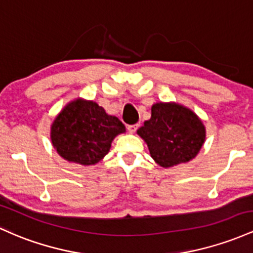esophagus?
<instances>
[{
    "label": "esophagus",
    "mask_w": 253,
    "mask_h": 253,
    "mask_svg": "<svg viewBox=\"0 0 253 253\" xmlns=\"http://www.w3.org/2000/svg\"><path fill=\"white\" fill-rule=\"evenodd\" d=\"M138 126H140V124H132V126H127L126 129H127V131L131 132V134H134L136 130H137Z\"/></svg>",
    "instance_id": "34e87169"
}]
</instances>
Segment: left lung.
I'll return each mask as SVG.
<instances>
[{
    "mask_svg": "<svg viewBox=\"0 0 253 253\" xmlns=\"http://www.w3.org/2000/svg\"><path fill=\"white\" fill-rule=\"evenodd\" d=\"M137 134L146 141L150 155L163 167L188 163L198 154L206 138V129L191 110L174 103L152 106V117Z\"/></svg>",
    "mask_w": 253,
    "mask_h": 253,
    "instance_id": "8db88e82",
    "label": "left lung"
}]
</instances>
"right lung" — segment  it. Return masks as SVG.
<instances>
[{
  "label": "right lung",
  "mask_w": 253,
  "mask_h": 253,
  "mask_svg": "<svg viewBox=\"0 0 253 253\" xmlns=\"http://www.w3.org/2000/svg\"><path fill=\"white\" fill-rule=\"evenodd\" d=\"M126 126L94 101L76 99L62 110L51 126V141L70 163L94 165L109 153L111 142Z\"/></svg>",
  "instance_id": "obj_1"
}]
</instances>
